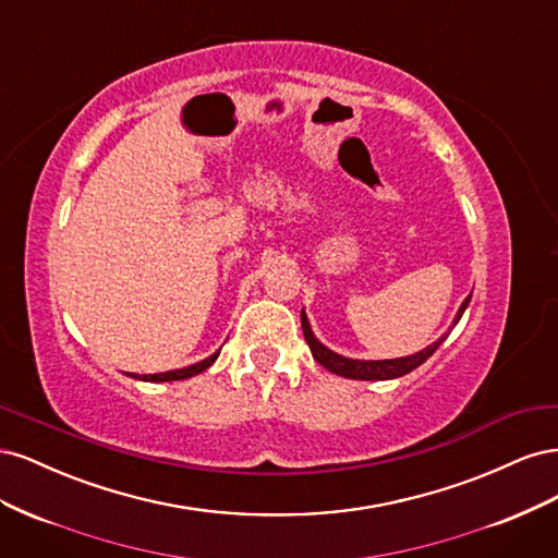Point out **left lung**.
<instances>
[{"label": "left lung", "instance_id": "1", "mask_svg": "<svg viewBox=\"0 0 558 558\" xmlns=\"http://www.w3.org/2000/svg\"><path fill=\"white\" fill-rule=\"evenodd\" d=\"M470 298H472V293L463 300V305H461L459 314H456V318H453V326L461 320V316H463V312H465V307H468ZM300 318H302V332H305V340H307V344H310V349H312V356L316 359V363H320L326 369H330V373L340 375V377H347V379L379 381V379H396V377H402V375L412 373V369H416L421 363H426V361L433 356V353L437 351V347H440V344L447 340V335H442L440 340L433 342V344L426 347L424 351L412 353V356H402V359H391V361H353V359H344V356H340V353L330 351L328 347H324V344H320V342L316 340L305 312L300 314ZM453 326H451V328H453Z\"/></svg>", "mask_w": 558, "mask_h": 558}]
</instances>
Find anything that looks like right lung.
Returning a JSON list of instances; mask_svg holds the SVG:
<instances>
[{
	"label": "right lung",
	"instance_id": "1",
	"mask_svg": "<svg viewBox=\"0 0 558 558\" xmlns=\"http://www.w3.org/2000/svg\"><path fill=\"white\" fill-rule=\"evenodd\" d=\"M218 353H221V351L211 353L209 359L199 361V363H195V365L181 367V369H170V373H158V375H142V377H137V375H132V373H130V377H134V379H142V381H179V379H189V377H193V375L205 373V369H207L209 365H214V361L218 359Z\"/></svg>",
	"mask_w": 558,
	"mask_h": 558
}]
</instances>
